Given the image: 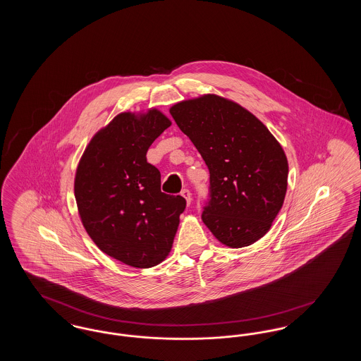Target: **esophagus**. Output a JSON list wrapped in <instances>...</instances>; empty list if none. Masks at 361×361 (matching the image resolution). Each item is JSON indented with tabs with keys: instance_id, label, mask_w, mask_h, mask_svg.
I'll return each mask as SVG.
<instances>
[{
	"instance_id": "obj_1",
	"label": "esophagus",
	"mask_w": 361,
	"mask_h": 361,
	"mask_svg": "<svg viewBox=\"0 0 361 361\" xmlns=\"http://www.w3.org/2000/svg\"><path fill=\"white\" fill-rule=\"evenodd\" d=\"M181 196L187 200L188 204H190V202H192V193H190L189 189H183V190H181Z\"/></svg>"
}]
</instances>
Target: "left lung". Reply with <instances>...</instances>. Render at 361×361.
<instances>
[{"label": "left lung", "mask_w": 361, "mask_h": 361, "mask_svg": "<svg viewBox=\"0 0 361 361\" xmlns=\"http://www.w3.org/2000/svg\"><path fill=\"white\" fill-rule=\"evenodd\" d=\"M171 115L209 172L202 219L230 247H243L271 228L287 192L288 162L255 115L215 94L176 104Z\"/></svg>", "instance_id": "obj_1"}]
</instances>
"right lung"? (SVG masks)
Listing matches in <instances>:
<instances>
[{
	"mask_svg": "<svg viewBox=\"0 0 361 361\" xmlns=\"http://www.w3.org/2000/svg\"><path fill=\"white\" fill-rule=\"evenodd\" d=\"M171 121L152 109L140 119L118 115L86 147L74 195L90 238L105 255L135 268L164 261L187 202L161 190V173L146 153Z\"/></svg>",
	"mask_w": 361,
	"mask_h": 361,
	"instance_id": "obj_1",
	"label": "right lung"
}]
</instances>
